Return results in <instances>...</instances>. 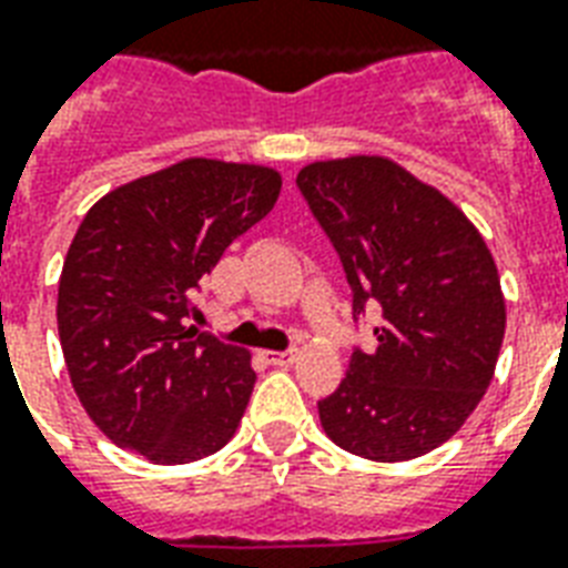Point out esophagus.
Listing matches in <instances>:
<instances>
[{
    "label": "esophagus",
    "instance_id": "obj_1",
    "mask_svg": "<svg viewBox=\"0 0 568 568\" xmlns=\"http://www.w3.org/2000/svg\"><path fill=\"white\" fill-rule=\"evenodd\" d=\"M262 358L267 361V364L285 367V364H292V361H295V348H285V352H264Z\"/></svg>",
    "mask_w": 568,
    "mask_h": 568
}]
</instances>
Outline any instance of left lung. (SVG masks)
Returning a JSON list of instances; mask_svg holds the SVG:
<instances>
[{
	"label": "left lung",
	"instance_id": "left-lung-1",
	"mask_svg": "<svg viewBox=\"0 0 568 568\" xmlns=\"http://www.w3.org/2000/svg\"><path fill=\"white\" fill-rule=\"evenodd\" d=\"M306 207L337 250L352 316L376 306L379 346L352 348L346 379L318 400L325 434L352 455L413 460L460 430L497 367L506 304L473 222L379 155L313 162Z\"/></svg>",
	"mask_w": 568,
	"mask_h": 568
}]
</instances>
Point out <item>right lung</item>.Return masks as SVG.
Segmentation results:
<instances>
[{"label": "right lung", "mask_w": 568, "mask_h": 568, "mask_svg": "<svg viewBox=\"0 0 568 568\" xmlns=\"http://www.w3.org/2000/svg\"><path fill=\"white\" fill-rule=\"evenodd\" d=\"M271 168L186 159L113 189L83 216L62 264L60 343L95 427L162 466L229 443L250 403V352L186 327L201 280L262 222Z\"/></svg>", "instance_id": "add662e5"}]
</instances>
